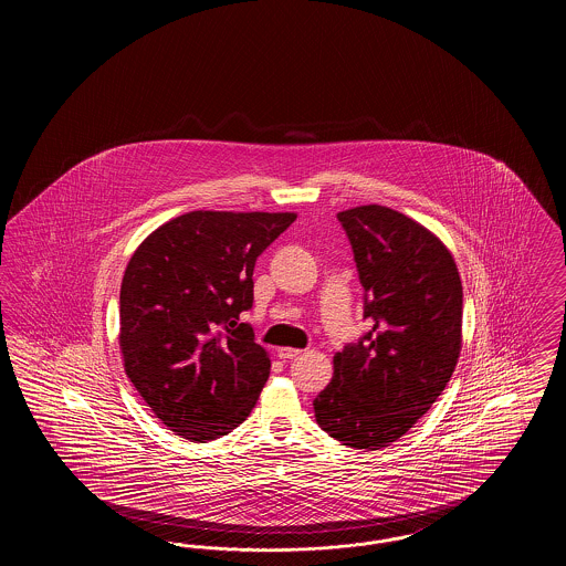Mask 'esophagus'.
Instances as JSON below:
<instances>
[{"label":"esophagus","instance_id":"obj_1","mask_svg":"<svg viewBox=\"0 0 566 566\" xmlns=\"http://www.w3.org/2000/svg\"><path fill=\"white\" fill-rule=\"evenodd\" d=\"M301 354V350H296V348H277V356L282 358V360H291V358H296Z\"/></svg>","mask_w":566,"mask_h":566}]
</instances>
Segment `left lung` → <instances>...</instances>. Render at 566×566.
Listing matches in <instances>:
<instances>
[{"mask_svg":"<svg viewBox=\"0 0 566 566\" xmlns=\"http://www.w3.org/2000/svg\"><path fill=\"white\" fill-rule=\"evenodd\" d=\"M352 243L371 328L333 358L316 422L356 450L401 439L437 401L462 348V284L450 250L386 206L337 214Z\"/></svg>","mask_w":566,"mask_h":566,"instance_id":"left-lung-1","label":"left lung"}]
</instances>
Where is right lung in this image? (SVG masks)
Masks as SVG:
<instances>
[{"label": "right lung", "instance_id": "right-lung-1", "mask_svg": "<svg viewBox=\"0 0 566 566\" xmlns=\"http://www.w3.org/2000/svg\"><path fill=\"white\" fill-rule=\"evenodd\" d=\"M296 214L171 218L137 245L120 284L125 374L169 431L212 441L240 427L270 377V354L240 323L256 259Z\"/></svg>", "mask_w": 566, "mask_h": 566}]
</instances>
